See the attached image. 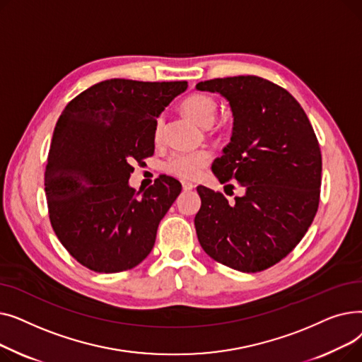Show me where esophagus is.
<instances>
[{"label": "esophagus", "instance_id": "1", "mask_svg": "<svg viewBox=\"0 0 362 362\" xmlns=\"http://www.w3.org/2000/svg\"><path fill=\"white\" fill-rule=\"evenodd\" d=\"M182 187L185 189V191H192V189L195 187V185H194V183H191V182H186V180H183V182H182Z\"/></svg>", "mask_w": 362, "mask_h": 362}]
</instances>
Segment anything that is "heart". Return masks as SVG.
I'll use <instances>...</instances> for the list:
<instances>
[{"label": "heart", "mask_w": 362, "mask_h": 362, "mask_svg": "<svg viewBox=\"0 0 362 362\" xmlns=\"http://www.w3.org/2000/svg\"><path fill=\"white\" fill-rule=\"evenodd\" d=\"M182 108L189 117L202 126H210L216 120L218 103L214 97L204 92L192 93L182 101ZM163 119L158 117L154 126V141L163 138ZM211 152L206 149L197 151H173L164 163V170L183 180H195L201 176L204 168L211 163Z\"/></svg>", "instance_id": "1"}]
</instances>
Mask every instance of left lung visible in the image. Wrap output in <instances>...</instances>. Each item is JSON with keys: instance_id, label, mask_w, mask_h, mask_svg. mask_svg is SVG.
Wrapping results in <instances>:
<instances>
[{"instance_id": "obj_1", "label": "left lung", "mask_w": 362, "mask_h": 362, "mask_svg": "<svg viewBox=\"0 0 362 362\" xmlns=\"http://www.w3.org/2000/svg\"><path fill=\"white\" fill-rule=\"evenodd\" d=\"M197 89L218 92L230 104L233 133L213 171L245 191L229 202L221 192L197 187L198 240L227 267L267 270L293 251L318 210L321 151L314 129L286 89L258 76L211 79Z\"/></svg>"}]
</instances>
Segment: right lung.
I'll list each match as a JSON object with an SVG mask.
<instances>
[{"label":"right lung","mask_w":362,"mask_h":362,"mask_svg":"<svg viewBox=\"0 0 362 362\" xmlns=\"http://www.w3.org/2000/svg\"><path fill=\"white\" fill-rule=\"evenodd\" d=\"M187 82L110 79L73 98L55 124L45 168L52 229L67 252L97 273L136 267L182 191L160 176L144 194L129 186L132 163L154 154V126Z\"/></svg>","instance_id":"right-lung-1"}]
</instances>
